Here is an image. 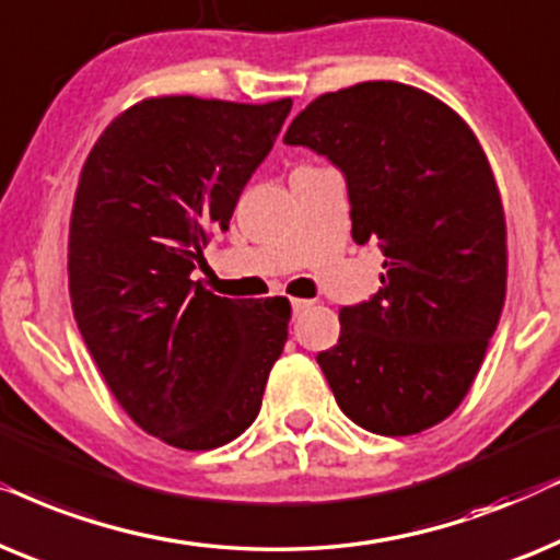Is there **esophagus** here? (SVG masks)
<instances>
[{
	"label": "esophagus",
	"mask_w": 560,
	"mask_h": 560,
	"mask_svg": "<svg viewBox=\"0 0 560 560\" xmlns=\"http://www.w3.org/2000/svg\"><path fill=\"white\" fill-rule=\"evenodd\" d=\"M310 304H312V302H307V300H292V315H294V317L304 315V312L310 310Z\"/></svg>",
	"instance_id": "1"
}]
</instances>
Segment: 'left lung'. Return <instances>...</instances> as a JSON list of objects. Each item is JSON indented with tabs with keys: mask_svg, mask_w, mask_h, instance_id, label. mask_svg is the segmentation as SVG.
<instances>
[{
	"mask_svg": "<svg viewBox=\"0 0 560 560\" xmlns=\"http://www.w3.org/2000/svg\"><path fill=\"white\" fill-rule=\"evenodd\" d=\"M287 145L346 176L358 245L378 241L382 287L340 310L317 355L335 401L376 435H415L471 389L506 289V228L487 155L441 100L397 81L317 96Z\"/></svg>",
	"mask_w": 560,
	"mask_h": 560,
	"instance_id": "left-lung-1",
	"label": "left lung"
}]
</instances>
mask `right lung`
<instances>
[{"mask_svg":"<svg viewBox=\"0 0 560 560\" xmlns=\"http://www.w3.org/2000/svg\"><path fill=\"white\" fill-rule=\"evenodd\" d=\"M292 109L159 96L122 112L81 171L69 235L79 332L136 424L182 451L258 417L292 307L225 300L191 279Z\"/></svg>","mask_w":560,"mask_h":560,"instance_id":"add662e5","label":"right lung"}]
</instances>
